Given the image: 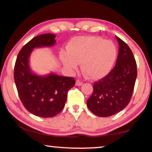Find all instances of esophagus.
Wrapping results in <instances>:
<instances>
[{"label": "esophagus", "mask_w": 152, "mask_h": 152, "mask_svg": "<svg viewBox=\"0 0 152 152\" xmlns=\"http://www.w3.org/2000/svg\"><path fill=\"white\" fill-rule=\"evenodd\" d=\"M82 84H83V83H82V82L81 81H80L79 80H77L76 82V86H82Z\"/></svg>", "instance_id": "34e87169"}]
</instances>
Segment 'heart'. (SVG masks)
Listing matches in <instances>:
<instances>
[{
	"label": "heart",
	"instance_id": "b5f03b06",
	"mask_svg": "<svg viewBox=\"0 0 152 152\" xmlns=\"http://www.w3.org/2000/svg\"><path fill=\"white\" fill-rule=\"evenodd\" d=\"M117 48L113 42L94 36L74 37L68 45V51H61L60 59L71 72L82 63V71L86 78L98 80L111 70L117 58Z\"/></svg>",
	"mask_w": 152,
	"mask_h": 152
}]
</instances>
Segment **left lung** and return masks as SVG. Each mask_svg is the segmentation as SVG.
Returning <instances> with one entry per match:
<instances>
[{
  "label": "left lung",
  "mask_w": 152,
  "mask_h": 152,
  "mask_svg": "<svg viewBox=\"0 0 152 152\" xmlns=\"http://www.w3.org/2000/svg\"><path fill=\"white\" fill-rule=\"evenodd\" d=\"M119 54L113 70L93 84V92L87 107L99 117H106L120 112L132 98L137 78V64L132 51L116 36Z\"/></svg>",
  "instance_id": "8db88e82"
}]
</instances>
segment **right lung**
<instances>
[{"label": "right lung", "mask_w": 152, "mask_h": 152, "mask_svg": "<svg viewBox=\"0 0 152 152\" xmlns=\"http://www.w3.org/2000/svg\"><path fill=\"white\" fill-rule=\"evenodd\" d=\"M56 35L45 33L33 38L17 56L14 80L23 104L35 116L48 118L58 115L65 106L68 91L74 87V78L54 73L41 76L31 70L29 57L35 48L52 47Z\"/></svg>", "instance_id": "right-lung-1"}]
</instances>
